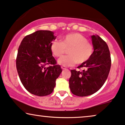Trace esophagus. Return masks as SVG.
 I'll list each match as a JSON object with an SVG mask.
<instances>
[{
    "label": "esophagus",
    "instance_id": "obj_1",
    "mask_svg": "<svg viewBox=\"0 0 125 125\" xmlns=\"http://www.w3.org/2000/svg\"><path fill=\"white\" fill-rule=\"evenodd\" d=\"M61 69H62V70H64V69H66V68L64 66H61Z\"/></svg>",
    "mask_w": 125,
    "mask_h": 125
}]
</instances>
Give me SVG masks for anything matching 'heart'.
<instances>
[{"mask_svg":"<svg viewBox=\"0 0 125 125\" xmlns=\"http://www.w3.org/2000/svg\"><path fill=\"white\" fill-rule=\"evenodd\" d=\"M69 55L62 56L58 60V64L64 66H72L88 61L93 53V47L88 42L86 37L78 33H71L64 36L61 42L52 41L51 51L55 57H60L66 49Z\"/></svg>","mask_w":125,"mask_h":125,"instance_id":"1","label":"heart"}]
</instances>
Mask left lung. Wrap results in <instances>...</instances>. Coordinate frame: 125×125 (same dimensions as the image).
Listing matches in <instances>:
<instances>
[{
  "mask_svg": "<svg viewBox=\"0 0 125 125\" xmlns=\"http://www.w3.org/2000/svg\"><path fill=\"white\" fill-rule=\"evenodd\" d=\"M94 51L88 61L78 68L83 71L71 70L69 83L73 94L85 97L97 92L106 80L111 66L110 53L105 41L97 35L91 36Z\"/></svg>",
  "mask_w": 125,
  "mask_h": 125,
  "instance_id": "1",
  "label": "left lung"
}]
</instances>
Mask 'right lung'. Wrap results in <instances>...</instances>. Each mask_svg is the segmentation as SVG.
Masks as SVG:
<instances>
[{"instance_id":"add662e5","label":"right lung","mask_w":125,"mask_h":125,"mask_svg":"<svg viewBox=\"0 0 125 125\" xmlns=\"http://www.w3.org/2000/svg\"><path fill=\"white\" fill-rule=\"evenodd\" d=\"M56 36L51 31H37L21 41L16 58V69L22 84L32 94L45 96L53 91L62 72L52 56L51 44ZM53 66L46 67L47 64Z\"/></svg>"}]
</instances>
